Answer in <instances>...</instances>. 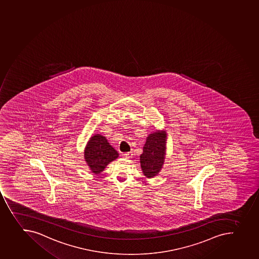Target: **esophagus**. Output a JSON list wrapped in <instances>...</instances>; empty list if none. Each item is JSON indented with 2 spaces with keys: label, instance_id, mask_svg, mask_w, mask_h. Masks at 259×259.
Listing matches in <instances>:
<instances>
[{
  "label": "esophagus",
  "instance_id": "1",
  "mask_svg": "<svg viewBox=\"0 0 259 259\" xmlns=\"http://www.w3.org/2000/svg\"><path fill=\"white\" fill-rule=\"evenodd\" d=\"M133 152H129V153H126L125 154H124V156H125V158H128V159H130V158H133Z\"/></svg>",
  "mask_w": 259,
  "mask_h": 259
}]
</instances>
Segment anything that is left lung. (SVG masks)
<instances>
[{
	"label": "left lung",
	"instance_id": "8db88e82",
	"mask_svg": "<svg viewBox=\"0 0 259 259\" xmlns=\"http://www.w3.org/2000/svg\"><path fill=\"white\" fill-rule=\"evenodd\" d=\"M167 132L158 130L148 136L140 155L143 175L148 179L154 178L163 168L165 160Z\"/></svg>",
	"mask_w": 259,
	"mask_h": 259
}]
</instances>
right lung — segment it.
<instances>
[{"label": "right lung", "instance_id": "add662e5", "mask_svg": "<svg viewBox=\"0 0 259 259\" xmlns=\"http://www.w3.org/2000/svg\"><path fill=\"white\" fill-rule=\"evenodd\" d=\"M87 165L96 175L101 174L109 163L119 157L117 151L110 145L106 137L101 134L92 136L88 141L84 152Z\"/></svg>", "mask_w": 259, "mask_h": 259}]
</instances>
